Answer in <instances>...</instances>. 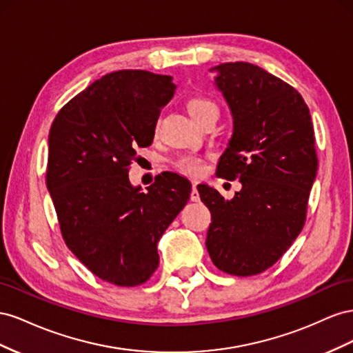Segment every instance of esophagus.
I'll list each match as a JSON object with an SVG mask.
<instances>
[{"label":"esophagus","instance_id":"1","mask_svg":"<svg viewBox=\"0 0 353 353\" xmlns=\"http://www.w3.org/2000/svg\"><path fill=\"white\" fill-rule=\"evenodd\" d=\"M190 201H194V203H198L199 201V194H198V189L196 185H192V192H190Z\"/></svg>","mask_w":353,"mask_h":353}]
</instances>
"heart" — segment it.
I'll use <instances>...</instances> for the list:
<instances>
[{"instance_id":"1","label":"heart","mask_w":353,"mask_h":353,"mask_svg":"<svg viewBox=\"0 0 353 353\" xmlns=\"http://www.w3.org/2000/svg\"><path fill=\"white\" fill-rule=\"evenodd\" d=\"M188 110L189 114L199 123V121L210 112H216L217 106L213 100L208 97H192L188 102ZM171 164H173L180 173L188 174V176L201 174L204 171V165H205L204 158L194 152H182L176 155L173 159H171Z\"/></svg>"}]
</instances>
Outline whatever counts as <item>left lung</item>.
<instances>
[{
	"label": "left lung",
	"instance_id": "8db88e82",
	"mask_svg": "<svg viewBox=\"0 0 353 353\" xmlns=\"http://www.w3.org/2000/svg\"><path fill=\"white\" fill-rule=\"evenodd\" d=\"M210 70L234 118L217 174L243 188L225 199L198 186L211 213L205 245L220 270L251 276L276 263L305 226L318 170L314 125L297 90L265 69L230 62Z\"/></svg>",
	"mask_w": 353,
	"mask_h": 353
}]
</instances>
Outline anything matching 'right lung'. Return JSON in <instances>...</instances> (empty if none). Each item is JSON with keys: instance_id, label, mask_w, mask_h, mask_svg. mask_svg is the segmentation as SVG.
Here are the masks:
<instances>
[{"instance_id": "right-lung-1", "label": "right lung", "mask_w": 353, "mask_h": 353, "mask_svg": "<svg viewBox=\"0 0 353 353\" xmlns=\"http://www.w3.org/2000/svg\"><path fill=\"white\" fill-rule=\"evenodd\" d=\"M174 90L170 75L117 70L69 100L50 128L46 182L62 236L106 283L136 287L152 276L158 241L189 199L190 182L176 173L148 192L128 179Z\"/></svg>"}]
</instances>
